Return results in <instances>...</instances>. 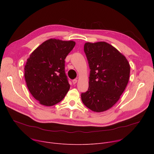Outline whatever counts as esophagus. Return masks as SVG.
Returning a JSON list of instances; mask_svg holds the SVG:
<instances>
[{"instance_id":"esophagus-1","label":"esophagus","mask_w":154,"mask_h":154,"mask_svg":"<svg viewBox=\"0 0 154 154\" xmlns=\"http://www.w3.org/2000/svg\"><path fill=\"white\" fill-rule=\"evenodd\" d=\"M77 79H74V80H72V83H73V84H76V83H77Z\"/></svg>"}]
</instances>
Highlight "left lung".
<instances>
[{"mask_svg":"<svg viewBox=\"0 0 154 154\" xmlns=\"http://www.w3.org/2000/svg\"><path fill=\"white\" fill-rule=\"evenodd\" d=\"M84 52L91 69L88 88L81 94L87 108L101 112L110 109L123 94L130 77L127 58L112 45L87 42Z\"/></svg>","mask_w":154,"mask_h":154,"instance_id":"8db88e82","label":"left lung"}]
</instances>
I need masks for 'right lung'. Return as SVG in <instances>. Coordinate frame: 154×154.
<instances>
[{"label":"right lung","mask_w":154,"mask_h":154,"mask_svg":"<svg viewBox=\"0 0 154 154\" xmlns=\"http://www.w3.org/2000/svg\"><path fill=\"white\" fill-rule=\"evenodd\" d=\"M75 44L74 41L51 38L40 45L27 60L24 67L27 87L41 105L57 104L69 91L65 59Z\"/></svg>","instance_id":"obj_1"}]
</instances>
